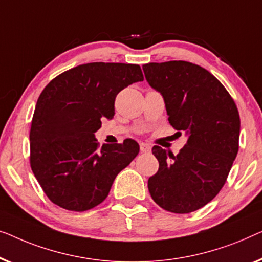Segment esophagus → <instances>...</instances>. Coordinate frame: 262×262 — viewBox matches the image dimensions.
I'll list each match as a JSON object with an SVG mask.
<instances>
[{"instance_id": "esophagus-1", "label": "esophagus", "mask_w": 262, "mask_h": 262, "mask_svg": "<svg viewBox=\"0 0 262 262\" xmlns=\"http://www.w3.org/2000/svg\"><path fill=\"white\" fill-rule=\"evenodd\" d=\"M140 150H141V153H149L150 146L147 143H140Z\"/></svg>"}]
</instances>
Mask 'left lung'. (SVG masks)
<instances>
[{"instance_id":"left-lung-1","label":"left lung","mask_w":262,"mask_h":262,"mask_svg":"<svg viewBox=\"0 0 262 262\" xmlns=\"http://www.w3.org/2000/svg\"><path fill=\"white\" fill-rule=\"evenodd\" d=\"M147 82L163 95L168 121L187 141L173 156L152 152L159 169L148 179L153 201L174 213L203 208L222 189L238 152L240 115L229 93L208 70L184 60L142 66Z\"/></svg>"}]
</instances>
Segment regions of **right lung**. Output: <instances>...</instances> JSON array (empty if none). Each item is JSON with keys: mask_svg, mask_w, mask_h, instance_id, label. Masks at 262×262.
<instances>
[{"mask_svg": "<svg viewBox=\"0 0 262 262\" xmlns=\"http://www.w3.org/2000/svg\"><path fill=\"white\" fill-rule=\"evenodd\" d=\"M141 80L136 64L89 62L60 73L42 90L29 133V160L51 202L85 211L105 200L140 147L132 139L99 147L95 133L103 119L114 117L117 94Z\"/></svg>", "mask_w": 262, "mask_h": 262, "instance_id": "right-lung-1", "label": "right lung"}]
</instances>
